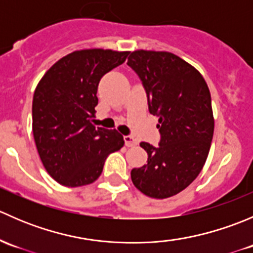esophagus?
Wrapping results in <instances>:
<instances>
[{"label":"esophagus","instance_id":"1","mask_svg":"<svg viewBox=\"0 0 253 253\" xmlns=\"http://www.w3.org/2000/svg\"><path fill=\"white\" fill-rule=\"evenodd\" d=\"M124 141L126 147H134V145H137V141L134 139V137L132 136H125Z\"/></svg>","mask_w":253,"mask_h":253}]
</instances>
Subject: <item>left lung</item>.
Returning a JSON list of instances; mask_svg holds the SVG:
<instances>
[{"instance_id":"left-lung-1","label":"left lung","mask_w":253,"mask_h":253,"mask_svg":"<svg viewBox=\"0 0 253 253\" xmlns=\"http://www.w3.org/2000/svg\"><path fill=\"white\" fill-rule=\"evenodd\" d=\"M127 65L141 78L160 132L159 147L141 143L148 160L132 169V182L148 197H171L193 182L211 149L214 117L208 85L193 66L167 51H133Z\"/></svg>"}]
</instances>
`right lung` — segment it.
I'll return each instance as SVG.
<instances>
[{
	"mask_svg": "<svg viewBox=\"0 0 253 253\" xmlns=\"http://www.w3.org/2000/svg\"><path fill=\"white\" fill-rule=\"evenodd\" d=\"M127 51L86 48L58 60L38 83L33 98V134L48 175L67 187L94 182L110 153L124 147L116 129L95 127L99 82L122 65Z\"/></svg>",
	"mask_w": 253,
	"mask_h": 253,
	"instance_id": "1",
	"label": "right lung"
}]
</instances>
